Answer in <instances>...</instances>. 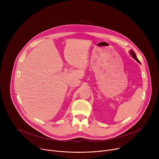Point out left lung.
<instances>
[{"instance_id":"1","label":"left lung","mask_w":159,"mask_h":159,"mask_svg":"<svg viewBox=\"0 0 159 159\" xmlns=\"http://www.w3.org/2000/svg\"><path fill=\"white\" fill-rule=\"evenodd\" d=\"M130 54H131V55L134 58V60H137L139 63H140V61H139V60L137 58V55H136V54H135V53L133 51V50H131L130 51Z\"/></svg>"}]
</instances>
